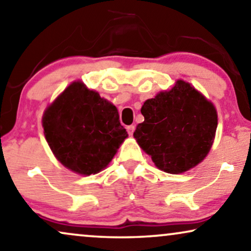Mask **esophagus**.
Masks as SVG:
<instances>
[{
  "instance_id": "obj_1",
  "label": "esophagus",
  "mask_w": 251,
  "mask_h": 251,
  "mask_svg": "<svg viewBox=\"0 0 251 251\" xmlns=\"http://www.w3.org/2000/svg\"><path fill=\"white\" fill-rule=\"evenodd\" d=\"M126 131H128L129 135L131 136L133 131H135V126H126Z\"/></svg>"
}]
</instances>
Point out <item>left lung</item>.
Here are the masks:
<instances>
[{"label":"left lung","instance_id":"obj_1","mask_svg":"<svg viewBox=\"0 0 251 251\" xmlns=\"http://www.w3.org/2000/svg\"><path fill=\"white\" fill-rule=\"evenodd\" d=\"M144 122L133 132L154 164L168 174L190 170L207 156L217 129L214 104L190 83L178 80L144 102Z\"/></svg>","mask_w":251,"mask_h":251}]
</instances>
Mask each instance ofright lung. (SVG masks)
<instances>
[{"instance_id": "obj_1", "label": "right lung", "mask_w": 251, "mask_h": 251, "mask_svg": "<svg viewBox=\"0 0 251 251\" xmlns=\"http://www.w3.org/2000/svg\"><path fill=\"white\" fill-rule=\"evenodd\" d=\"M44 136L57 160L89 176L111 162L128 133L113 104L82 82H73L43 115Z\"/></svg>"}]
</instances>
